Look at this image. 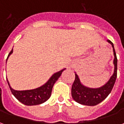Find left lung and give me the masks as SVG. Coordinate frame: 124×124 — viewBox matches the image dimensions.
Here are the masks:
<instances>
[{
	"label": "left lung",
	"instance_id": "left-lung-1",
	"mask_svg": "<svg viewBox=\"0 0 124 124\" xmlns=\"http://www.w3.org/2000/svg\"><path fill=\"white\" fill-rule=\"evenodd\" d=\"M107 42L110 44L113 48V52L114 56L113 62L114 65V73L104 85L100 88H92L83 85L80 82L78 74L75 72V80L72 86V96L74 100L79 104L90 106H93L100 104L106 98L114 86L115 82L117 78V56L114 44L109 40H108Z\"/></svg>",
	"mask_w": 124,
	"mask_h": 124
}]
</instances>
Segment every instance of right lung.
<instances>
[{
    "label": "right lung",
    "mask_w": 124,
    "mask_h": 124,
    "mask_svg": "<svg viewBox=\"0 0 124 124\" xmlns=\"http://www.w3.org/2000/svg\"><path fill=\"white\" fill-rule=\"evenodd\" d=\"M12 52H13V49H12V50L10 51L7 57V62L8 57L12 54ZM64 70H66V68L60 70L58 72L54 73L49 78L48 80L42 86L32 90H14L10 85L8 79L7 80L10 91L18 101L26 106H35V105L42 104L50 98L54 84L58 80V79L62 74V72Z\"/></svg>",
    "instance_id": "1"
}]
</instances>
